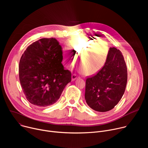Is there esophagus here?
Here are the masks:
<instances>
[{
	"label": "esophagus",
	"instance_id": "obj_1",
	"mask_svg": "<svg viewBox=\"0 0 148 148\" xmlns=\"http://www.w3.org/2000/svg\"><path fill=\"white\" fill-rule=\"evenodd\" d=\"M78 77V76L77 75L74 74H73L72 76H71V79H72V81H74V80L76 79Z\"/></svg>",
	"mask_w": 148,
	"mask_h": 148
}]
</instances>
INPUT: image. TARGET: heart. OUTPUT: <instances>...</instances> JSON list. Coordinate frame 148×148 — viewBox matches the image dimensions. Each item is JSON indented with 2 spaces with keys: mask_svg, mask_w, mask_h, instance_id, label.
<instances>
[{
  "mask_svg": "<svg viewBox=\"0 0 148 148\" xmlns=\"http://www.w3.org/2000/svg\"><path fill=\"white\" fill-rule=\"evenodd\" d=\"M96 40L93 37H83L73 40L69 45L71 54L79 57L81 67L86 75L98 73L105 65L108 56V44L103 40ZM62 56L67 66L75 62L74 58L68 51H63Z\"/></svg>",
  "mask_w": 148,
  "mask_h": 148,
  "instance_id": "b5f03b06",
  "label": "heart"
}]
</instances>
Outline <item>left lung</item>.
Masks as SVG:
<instances>
[{"mask_svg":"<svg viewBox=\"0 0 148 148\" xmlns=\"http://www.w3.org/2000/svg\"><path fill=\"white\" fill-rule=\"evenodd\" d=\"M127 68L122 53L111 47L105 65L86 79L85 99L98 112L111 110L122 97L127 83Z\"/></svg>","mask_w":148,"mask_h":148,"instance_id":"8db88e82","label":"left lung"}]
</instances>
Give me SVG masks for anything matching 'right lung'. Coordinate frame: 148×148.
I'll return each mask as SVG.
<instances>
[{"mask_svg":"<svg viewBox=\"0 0 148 148\" xmlns=\"http://www.w3.org/2000/svg\"><path fill=\"white\" fill-rule=\"evenodd\" d=\"M62 51L54 38H41L30 45L19 62V79L27 101L46 107L56 103L71 73L62 64Z\"/></svg>","mask_w":148,"mask_h":148,"instance_id":"right-lung-1","label":"right lung"}]
</instances>
